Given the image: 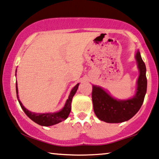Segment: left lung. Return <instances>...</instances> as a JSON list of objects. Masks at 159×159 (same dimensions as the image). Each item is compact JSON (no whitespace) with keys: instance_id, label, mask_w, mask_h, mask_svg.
Returning a JSON list of instances; mask_svg holds the SVG:
<instances>
[{"instance_id":"8db88e82","label":"left lung","mask_w":159,"mask_h":159,"mask_svg":"<svg viewBox=\"0 0 159 159\" xmlns=\"http://www.w3.org/2000/svg\"><path fill=\"white\" fill-rule=\"evenodd\" d=\"M136 60L139 70L137 93L132 99L117 100L113 98L102 89L92 86V102L95 115L99 120L107 123H120L129 120L136 114L143 105L147 91L146 67L139 52Z\"/></svg>"}]
</instances>
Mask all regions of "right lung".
Returning <instances> with one entry per match:
<instances>
[{"label": "right lung", "instance_id": "right-lung-1", "mask_svg": "<svg viewBox=\"0 0 159 159\" xmlns=\"http://www.w3.org/2000/svg\"><path fill=\"white\" fill-rule=\"evenodd\" d=\"M78 85L79 84H78L77 85L74 86V88L72 89L70 92V94L69 95L68 99L65 103V107H63L62 110H61L60 112L57 113H34L32 112L27 111L25 107L23 106L22 102L20 101L18 97V89H17V85L16 83V97H17L19 103H20L21 107L24 111L25 114L30 118L32 120H33L34 122H35L36 124H39L41 126H52L54 124H58L62 120H65L66 118L68 117L71 111V102L72 99L74 96V94H75L76 91L78 89Z\"/></svg>", "mask_w": 159, "mask_h": 159}]
</instances>
